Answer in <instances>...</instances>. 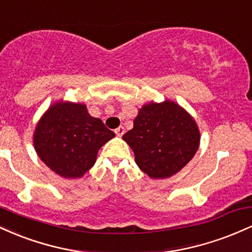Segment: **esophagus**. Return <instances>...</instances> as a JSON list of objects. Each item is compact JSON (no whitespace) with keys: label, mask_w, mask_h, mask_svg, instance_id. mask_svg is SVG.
<instances>
[{"label":"esophagus","mask_w":252,"mask_h":252,"mask_svg":"<svg viewBox=\"0 0 252 252\" xmlns=\"http://www.w3.org/2000/svg\"><path fill=\"white\" fill-rule=\"evenodd\" d=\"M115 132H116V135L118 136V137H121V136H123L124 132H126V130H124L122 126H118L116 130H115Z\"/></svg>","instance_id":"esophagus-1"}]
</instances>
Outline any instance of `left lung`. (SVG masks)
I'll use <instances>...</instances> for the list:
<instances>
[{
    "mask_svg": "<svg viewBox=\"0 0 252 252\" xmlns=\"http://www.w3.org/2000/svg\"><path fill=\"white\" fill-rule=\"evenodd\" d=\"M136 164L153 179L176 174L192 160L200 143L195 121L180 105L166 100L138 110L134 128L123 135Z\"/></svg>",
    "mask_w": 252,
    "mask_h": 252,
    "instance_id": "left-lung-1",
    "label": "left lung"
}]
</instances>
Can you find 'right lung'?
Instances as JSON below:
<instances>
[{"instance_id": "add662e5", "label": "right lung", "mask_w": 252, "mask_h": 252, "mask_svg": "<svg viewBox=\"0 0 252 252\" xmlns=\"http://www.w3.org/2000/svg\"><path fill=\"white\" fill-rule=\"evenodd\" d=\"M115 132L90 116L86 105L58 102L48 108L33 136L36 154L58 175L76 179L92 168L102 146Z\"/></svg>"}]
</instances>
